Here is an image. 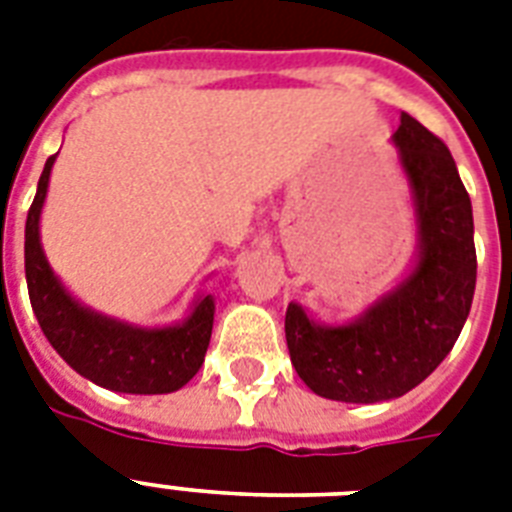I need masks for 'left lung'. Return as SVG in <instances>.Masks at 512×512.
Listing matches in <instances>:
<instances>
[{
	"label": "left lung",
	"mask_w": 512,
	"mask_h": 512,
	"mask_svg": "<svg viewBox=\"0 0 512 512\" xmlns=\"http://www.w3.org/2000/svg\"><path fill=\"white\" fill-rule=\"evenodd\" d=\"M420 220L414 273L348 327H319L289 303L284 332L300 380L324 398L377 404L409 393L460 337L476 292L473 209L444 140L401 114L396 135Z\"/></svg>",
	"instance_id": "left-lung-1"
}]
</instances>
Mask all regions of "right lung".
<instances>
[{
	"mask_svg": "<svg viewBox=\"0 0 512 512\" xmlns=\"http://www.w3.org/2000/svg\"><path fill=\"white\" fill-rule=\"evenodd\" d=\"M52 162L55 156L44 164L26 217V284L44 337L71 369L108 390L154 396L183 388L204 364L215 321L212 297H201L191 319L170 329L127 327L71 300L52 276L39 244V212Z\"/></svg>",
	"mask_w": 512,
	"mask_h": 512,
	"instance_id": "add662e5",
	"label": "right lung"
}]
</instances>
